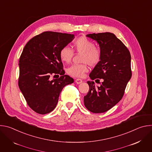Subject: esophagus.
Instances as JSON below:
<instances>
[{
  "label": "esophagus",
  "mask_w": 152,
  "mask_h": 152,
  "mask_svg": "<svg viewBox=\"0 0 152 152\" xmlns=\"http://www.w3.org/2000/svg\"><path fill=\"white\" fill-rule=\"evenodd\" d=\"M82 80L80 79H76L75 80V82L77 83V84H79V83H81L82 82Z\"/></svg>",
  "instance_id": "1"
}]
</instances>
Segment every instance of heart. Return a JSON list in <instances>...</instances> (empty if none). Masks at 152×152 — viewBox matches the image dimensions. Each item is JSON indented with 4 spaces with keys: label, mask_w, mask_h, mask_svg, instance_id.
I'll return each instance as SVG.
<instances>
[{
    "label": "heart",
    "mask_w": 152,
    "mask_h": 152,
    "mask_svg": "<svg viewBox=\"0 0 152 152\" xmlns=\"http://www.w3.org/2000/svg\"><path fill=\"white\" fill-rule=\"evenodd\" d=\"M74 52L81 54L82 64H75L69 67L67 73L73 77H80L88 70V65L95 67L102 58L101 49L94 46V43L84 36L77 38L73 43V50L68 46L62 48L59 51V57L64 62H70L74 55Z\"/></svg>",
    "instance_id": "heart-1"
}]
</instances>
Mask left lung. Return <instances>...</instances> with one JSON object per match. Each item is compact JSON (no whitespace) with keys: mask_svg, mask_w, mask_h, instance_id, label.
I'll return each mask as SVG.
<instances>
[{"mask_svg":"<svg viewBox=\"0 0 152 152\" xmlns=\"http://www.w3.org/2000/svg\"><path fill=\"white\" fill-rule=\"evenodd\" d=\"M86 37L96 40L102 51L101 60L90 77L96 82L100 79L103 82L99 87H96L94 81L87 82L90 89L84 96V104L91 113H102L114 106L124 95L132 76L131 53L113 33H94Z\"/></svg>","mask_w":152,"mask_h":152,"instance_id":"1","label":"left lung"}]
</instances>
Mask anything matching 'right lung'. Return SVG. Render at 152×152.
<instances>
[{
    "mask_svg": "<svg viewBox=\"0 0 152 152\" xmlns=\"http://www.w3.org/2000/svg\"><path fill=\"white\" fill-rule=\"evenodd\" d=\"M74 38L73 34L45 31L25 46L19 59L18 83L27 104L35 113L43 115L52 112L62 88L74 82L64 75L59 57L61 49ZM56 74L61 76L52 80Z\"/></svg>",
    "mask_w": 152,
    "mask_h": 152,
    "instance_id": "right-lung-1",
    "label": "right lung"
}]
</instances>
